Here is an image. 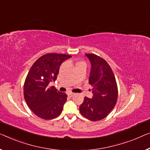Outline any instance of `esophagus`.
Returning a JSON list of instances; mask_svg holds the SVG:
<instances>
[{
  "label": "esophagus",
  "instance_id": "obj_1",
  "mask_svg": "<svg viewBox=\"0 0 150 150\" xmlns=\"http://www.w3.org/2000/svg\"><path fill=\"white\" fill-rule=\"evenodd\" d=\"M68 96L70 97H73V96H75V93H72V92H69L68 93Z\"/></svg>",
  "mask_w": 150,
  "mask_h": 150
}]
</instances>
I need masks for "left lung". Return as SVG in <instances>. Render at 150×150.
I'll use <instances>...</instances> for the list:
<instances>
[{"label": "left lung", "mask_w": 150, "mask_h": 150, "mask_svg": "<svg viewBox=\"0 0 150 150\" xmlns=\"http://www.w3.org/2000/svg\"><path fill=\"white\" fill-rule=\"evenodd\" d=\"M86 56L91 62L89 83L93 87V96L84 98L79 111L88 119L97 121L106 117L115 107L118 97L117 84L113 71L104 59L93 54Z\"/></svg>", "instance_id": "1"}]
</instances>
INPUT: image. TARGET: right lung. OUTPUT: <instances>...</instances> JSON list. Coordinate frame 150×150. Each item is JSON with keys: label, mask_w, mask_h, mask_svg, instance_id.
<instances>
[{"label": "right lung", "mask_w": 150, "mask_h": 150, "mask_svg": "<svg viewBox=\"0 0 150 150\" xmlns=\"http://www.w3.org/2000/svg\"><path fill=\"white\" fill-rule=\"evenodd\" d=\"M71 57L64 54H46L29 71L24 83V98L29 108L40 118L50 120L61 114L67 95L48 84L57 79L61 64Z\"/></svg>", "instance_id": "right-lung-1"}]
</instances>
